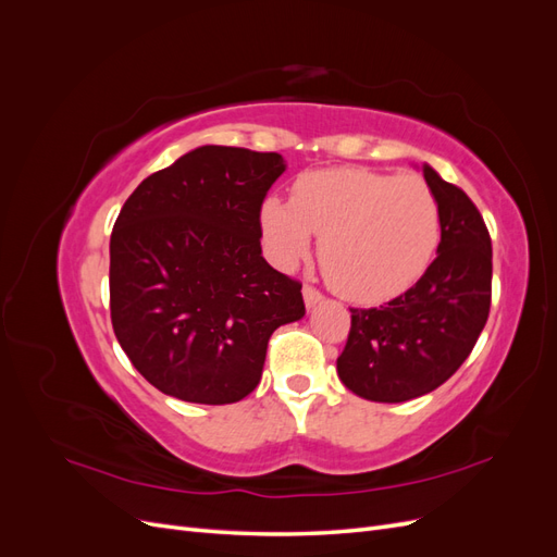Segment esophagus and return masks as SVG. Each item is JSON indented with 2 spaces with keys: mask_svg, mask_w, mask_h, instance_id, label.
Returning <instances> with one entry per match:
<instances>
[{
  "mask_svg": "<svg viewBox=\"0 0 557 557\" xmlns=\"http://www.w3.org/2000/svg\"><path fill=\"white\" fill-rule=\"evenodd\" d=\"M301 295H305V305H307V309H313L315 305H320V301H323V293L315 290L313 285H305V290H301Z\"/></svg>",
  "mask_w": 557,
  "mask_h": 557,
  "instance_id": "34e87169",
  "label": "esophagus"
}]
</instances>
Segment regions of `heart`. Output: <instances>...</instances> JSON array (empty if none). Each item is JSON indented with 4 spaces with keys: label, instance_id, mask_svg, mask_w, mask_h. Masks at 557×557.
Returning <instances> with one entry per match:
<instances>
[{
    "label": "heart",
    "instance_id": "1",
    "mask_svg": "<svg viewBox=\"0 0 557 557\" xmlns=\"http://www.w3.org/2000/svg\"><path fill=\"white\" fill-rule=\"evenodd\" d=\"M260 227L269 256L285 269L309 256L315 234L334 293L381 305L428 272L442 211L423 178L339 166L299 176L290 201L267 197Z\"/></svg>",
    "mask_w": 557,
    "mask_h": 557
}]
</instances>
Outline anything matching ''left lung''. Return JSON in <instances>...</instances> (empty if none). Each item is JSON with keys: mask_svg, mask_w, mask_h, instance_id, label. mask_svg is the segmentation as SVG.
I'll use <instances>...</instances> for the list:
<instances>
[{"mask_svg": "<svg viewBox=\"0 0 557 557\" xmlns=\"http://www.w3.org/2000/svg\"><path fill=\"white\" fill-rule=\"evenodd\" d=\"M442 242L413 288L379 309H350L336 374L350 393L397 404L432 393L469 358L491 313L493 246L479 209L430 164Z\"/></svg>", "mask_w": 557, "mask_h": 557, "instance_id": "8db88e82", "label": "left lung"}]
</instances>
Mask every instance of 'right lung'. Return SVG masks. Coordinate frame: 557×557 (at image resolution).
Here are the masks:
<instances>
[{"label":"right lung","instance_id":"add662e5","mask_svg":"<svg viewBox=\"0 0 557 557\" xmlns=\"http://www.w3.org/2000/svg\"><path fill=\"white\" fill-rule=\"evenodd\" d=\"M278 153L199 146L134 190L111 234V323L160 393L232 404L256 391L269 336L305 315L301 283L262 258Z\"/></svg>","mask_w":557,"mask_h":557}]
</instances>
